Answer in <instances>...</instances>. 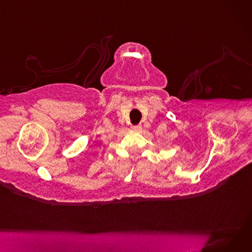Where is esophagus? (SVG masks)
Listing matches in <instances>:
<instances>
[{"mask_svg":"<svg viewBox=\"0 0 252 252\" xmlns=\"http://www.w3.org/2000/svg\"><path fill=\"white\" fill-rule=\"evenodd\" d=\"M132 129L134 131H141L142 130V126H133Z\"/></svg>","mask_w":252,"mask_h":252,"instance_id":"1","label":"esophagus"}]
</instances>
